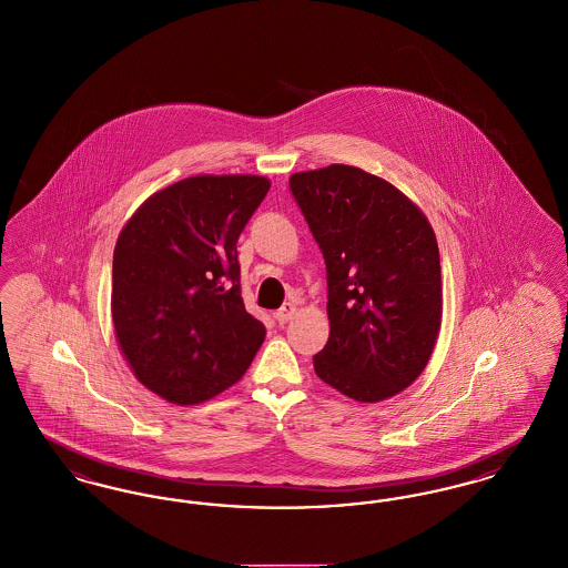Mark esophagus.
Wrapping results in <instances>:
<instances>
[{
    "label": "esophagus",
    "mask_w": 568,
    "mask_h": 568,
    "mask_svg": "<svg viewBox=\"0 0 568 568\" xmlns=\"http://www.w3.org/2000/svg\"><path fill=\"white\" fill-rule=\"evenodd\" d=\"M296 315V304H292V302H285L276 313H274V317H276V322L281 325L287 324L292 317Z\"/></svg>",
    "instance_id": "obj_1"
}]
</instances>
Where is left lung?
Wrapping results in <instances>:
<instances>
[{"label":"left lung","instance_id":"8db88e82","mask_svg":"<svg viewBox=\"0 0 568 568\" xmlns=\"http://www.w3.org/2000/svg\"><path fill=\"white\" fill-rule=\"evenodd\" d=\"M290 190L327 271L329 338L313 357L317 377L357 403L400 394L440 329L433 225L403 191L355 165L296 172Z\"/></svg>","mask_w":568,"mask_h":568}]
</instances>
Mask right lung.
I'll return each mask as SVG.
<instances>
[{
  "label": "right lung",
  "instance_id": "right-lung-1",
  "mask_svg": "<svg viewBox=\"0 0 568 568\" xmlns=\"http://www.w3.org/2000/svg\"><path fill=\"white\" fill-rule=\"evenodd\" d=\"M271 181L200 174L153 193L112 255V325L135 378L200 405L243 378L266 338L241 296L236 243Z\"/></svg>",
  "mask_w": 568,
  "mask_h": 568
}]
</instances>
